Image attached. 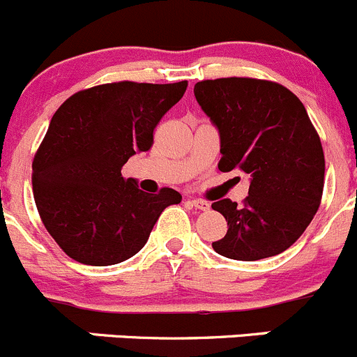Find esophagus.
<instances>
[{"label":"esophagus","instance_id":"34e87169","mask_svg":"<svg viewBox=\"0 0 357 357\" xmlns=\"http://www.w3.org/2000/svg\"><path fill=\"white\" fill-rule=\"evenodd\" d=\"M187 203L190 204V206H194L196 210H201V211H206L210 210V203L208 201H203V199H189Z\"/></svg>","mask_w":357,"mask_h":357}]
</instances>
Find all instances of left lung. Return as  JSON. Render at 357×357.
Segmentation results:
<instances>
[{"mask_svg": "<svg viewBox=\"0 0 357 357\" xmlns=\"http://www.w3.org/2000/svg\"><path fill=\"white\" fill-rule=\"evenodd\" d=\"M194 95L220 133L218 170L252 177L243 204H211L229 227L211 246L246 262L280 255L303 234L323 196V146L305 107L283 84L253 77L199 81Z\"/></svg>", "mask_w": 357, "mask_h": 357, "instance_id": "left-lung-1", "label": "left lung"}]
</instances>
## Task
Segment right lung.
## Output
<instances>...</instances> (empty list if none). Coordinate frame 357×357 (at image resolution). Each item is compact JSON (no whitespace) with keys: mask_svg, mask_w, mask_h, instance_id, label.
Returning a JSON list of instances; mask_svg holds the SVG:
<instances>
[{"mask_svg":"<svg viewBox=\"0 0 357 357\" xmlns=\"http://www.w3.org/2000/svg\"><path fill=\"white\" fill-rule=\"evenodd\" d=\"M187 81H119L81 90L52 118L33 161V192L60 248L86 266H114L144 248L161 211L182 196L170 187L144 192L121 168L149 151Z\"/></svg>","mask_w":357,"mask_h":357,"instance_id":"right-lung-1","label":"right lung"}]
</instances>
